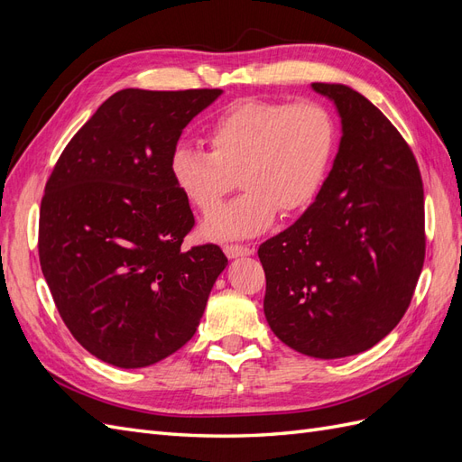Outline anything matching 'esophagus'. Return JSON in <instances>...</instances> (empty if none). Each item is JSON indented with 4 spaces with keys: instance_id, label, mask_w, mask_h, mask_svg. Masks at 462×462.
Masks as SVG:
<instances>
[{
    "instance_id": "1",
    "label": "esophagus",
    "mask_w": 462,
    "mask_h": 462,
    "mask_svg": "<svg viewBox=\"0 0 462 462\" xmlns=\"http://www.w3.org/2000/svg\"><path fill=\"white\" fill-rule=\"evenodd\" d=\"M223 253L227 254V258H239V256H250L254 250L246 245H226L223 246Z\"/></svg>"
}]
</instances>
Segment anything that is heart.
Masks as SVG:
<instances>
[{"label":"heart","mask_w":462,"mask_h":462,"mask_svg":"<svg viewBox=\"0 0 462 462\" xmlns=\"http://www.w3.org/2000/svg\"><path fill=\"white\" fill-rule=\"evenodd\" d=\"M209 152L179 148L171 175L202 216L213 214L236 186L245 192L204 223L214 239H236L268 229L277 212L292 217L326 185L337 153L339 127L318 100L272 102L246 97L208 125Z\"/></svg>","instance_id":"obj_1"}]
</instances>
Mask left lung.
Listing matches in <instances>:
<instances>
[{
    "instance_id": "obj_1",
    "label": "left lung",
    "mask_w": 462,
    "mask_h": 462,
    "mask_svg": "<svg viewBox=\"0 0 462 462\" xmlns=\"http://www.w3.org/2000/svg\"><path fill=\"white\" fill-rule=\"evenodd\" d=\"M343 136L318 199L258 248L263 314L314 358L368 351L407 312L426 256L422 175L411 146L356 90L314 82Z\"/></svg>"
}]
</instances>
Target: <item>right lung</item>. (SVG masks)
<instances>
[{
	"instance_id": "right-lung-1",
	"label": "right lung",
	"mask_w": 462,
	"mask_h": 462,
	"mask_svg": "<svg viewBox=\"0 0 462 462\" xmlns=\"http://www.w3.org/2000/svg\"><path fill=\"white\" fill-rule=\"evenodd\" d=\"M219 88L109 96L55 162L40 204V268L58 312L90 355L143 368L197 331L217 275V245L183 248L194 227L171 158Z\"/></svg>"
}]
</instances>
